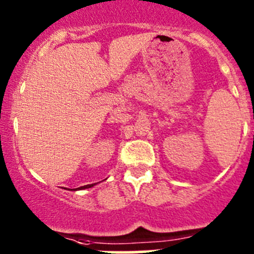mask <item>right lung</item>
I'll return each mask as SVG.
<instances>
[{
	"label": "right lung",
	"instance_id": "add662e5",
	"mask_svg": "<svg viewBox=\"0 0 254 254\" xmlns=\"http://www.w3.org/2000/svg\"><path fill=\"white\" fill-rule=\"evenodd\" d=\"M93 186H96V183L93 184H87V186H83V187H79V188H76V189H72V190H81V189H87V188H92Z\"/></svg>",
	"mask_w": 254,
	"mask_h": 254
}]
</instances>
